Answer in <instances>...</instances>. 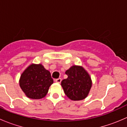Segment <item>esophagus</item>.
<instances>
[{"label":"esophagus","instance_id":"1","mask_svg":"<svg viewBox=\"0 0 127 127\" xmlns=\"http://www.w3.org/2000/svg\"><path fill=\"white\" fill-rule=\"evenodd\" d=\"M55 82H56V83H58V84H60V83H61V78H58V79H56Z\"/></svg>","mask_w":127,"mask_h":127}]
</instances>
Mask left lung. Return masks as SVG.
I'll return each mask as SVG.
<instances>
[{"instance_id": "left-lung-1", "label": "left lung", "mask_w": 127, "mask_h": 127, "mask_svg": "<svg viewBox=\"0 0 127 127\" xmlns=\"http://www.w3.org/2000/svg\"><path fill=\"white\" fill-rule=\"evenodd\" d=\"M65 73L67 78L61 81V85L66 95L73 101L85 99L92 85L88 73L80 66H72Z\"/></svg>"}]
</instances>
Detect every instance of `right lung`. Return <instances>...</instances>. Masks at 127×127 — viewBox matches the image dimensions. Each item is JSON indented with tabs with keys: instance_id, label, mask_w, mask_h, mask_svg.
Segmentation results:
<instances>
[{
	"instance_id": "add662e5",
	"label": "right lung",
	"mask_w": 127,
	"mask_h": 127,
	"mask_svg": "<svg viewBox=\"0 0 127 127\" xmlns=\"http://www.w3.org/2000/svg\"><path fill=\"white\" fill-rule=\"evenodd\" d=\"M53 83L50 72L41 64H32L28 66L20 79V86L26 96L34 99L45 96Z\"/></svg>"
}]
</instances>
